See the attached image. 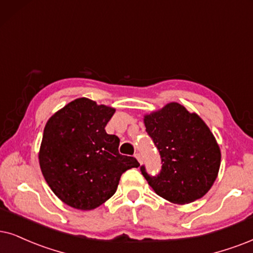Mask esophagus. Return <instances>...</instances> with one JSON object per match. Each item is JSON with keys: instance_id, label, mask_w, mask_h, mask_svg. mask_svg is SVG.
Listing matches in <instances>:
<instances>
[{"instance_id": "esophagus-1", "label": "esophagus", "mask_w": 253, "mask_h": 253, "mask_svg": "<svg viewBox=\"0 0 253 253\" xmlns=\"http://www.w3.org/2000/svg\"><path fill=\"white\" fill-rule=\"evenodd\" d=\"M135 159L139 161V164H142V158H141V154H140V153H136Z\"/></svg>"}]
</instances>
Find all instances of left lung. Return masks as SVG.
<instances>
[{
	"label": "left lung",
	"instance_id": "1",
	"mask_svg": "<svg viewBox=\"0 0 253 253\" xmlns=\"http://www.w3.org/2000/svg\"><path fill=\"white\" fill-rule=\"evenodd\" d=\"M147 133L161 155L158 176L141 172L159 196L174 204H188L203 197L216 181L220 149L209 127L195 112L169 103L143 116Z\"/></svg>",
	"mask_w": 253,
	"mask_h": 253
}]
</instances>
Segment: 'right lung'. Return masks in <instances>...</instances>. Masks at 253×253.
<instances>
[{
  "label": "right lung",
  "mask_w": 253,
  "mask_h": 253,
  "mask_svg": "<svg viewBox=\"0 0 253 253\" xmlns=\"http://www.w3.org/2000/svg\"><path fill=\"white\" fill-rule=\"evenodd\" d=\"M116 108L78 98L57 111L44 127L38 160L53 194L78 210H92L117 191L132 156L119 154V137L105 130Z\"/></svg>",
  "instance_id": "add662e5"
}]
</instances>
